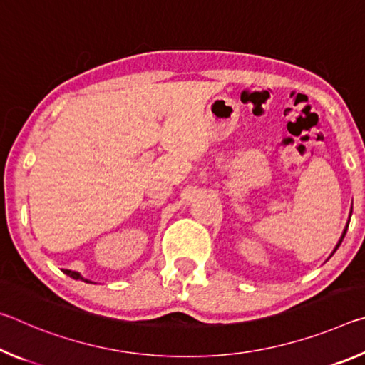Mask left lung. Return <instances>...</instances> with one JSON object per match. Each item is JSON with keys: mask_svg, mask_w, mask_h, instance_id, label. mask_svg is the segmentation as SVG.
Segmentation results:
<instances>
[{"mask_svg": "<svg viewBox=\"0 0 365 365\" xmlns=\"http://www.w3.org/2000/svg\"><path fill=\"white\" fill-rule=\"evenodd\" d=\"M349 220H351V214H349ZM349 220H348V224H346V227H344V230H343V233H341V237H339V240H338V243H336V246H335V250H333V252L330 255V257L335 255V251L339 248V245H341V242H343V238H344V235H346V232H348V227H349Z\"/></svg>", "mask_w": 365, "mask_h": 365, "instance_id": "1", "label": "left lung"}]
</instances>
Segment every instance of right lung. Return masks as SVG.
<instances>
[{
  "mask_svg": "<svg viewBox=\"0 0 365 365\" xmlns=\"http://www.w3.org/2000/svg\"><path fill=\"white\" fill-rule=\"evenodd\" d=\"M64 274H66V275H69V277H72L73 280H83V282H86V283H93L91 280H86V279H83V277L80 275L78 272H76V270H64Z\"/></svg>",
  "mask_w": 365,
  "mask_h": 365,
  "instance_id": "add662e5",
  "label": "right lung"
}]
</instances>
